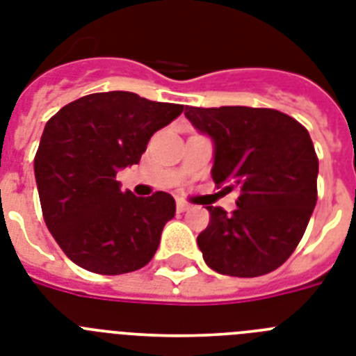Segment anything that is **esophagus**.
I'll return each mask as SVG.
<instances>
[{
	"mask_svg": "<svg viewBox=\"0 0 356 356\" xmlns=\"http://www.w3.org/2000/svg\"><path fill=\"white\" fill-rule=\"evenodd\" d=\"M190 208H192V206L188 204V202L177 201V211H181V213H183V211H188V210H190Z\"/></svg>",
	"mask_w": 356,
	"mask_h": 356,
	"instance_id": "34e87169",
	"label": "esophagus"
}]
</instances>
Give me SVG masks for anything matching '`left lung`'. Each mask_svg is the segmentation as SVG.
<instances>
[{
    "mask_svg": "<svg viewBox=\"0 0 356 356\" xmlns=\"http://www.w3.org/2000/svg\"><path fill=\"white\" fill-rule=\"evenodd\" d=\"M184 115L213 141V177L237 190V210L208 206L210 224L197 244L211 270L261 277L288 261L316 204L318 159L312 137L279 110L250 106L197 108Z\"/></svg>",
    "mask_w": 356,
    "mask_h": 356,
    "instance_id": "obj_1",
    "label": "left lung"
}]
</instances>
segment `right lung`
<instances>
[{"label": "right lung", "instance_id": "right-lung-1", "mask_svg": "<svg viewBox=\"0 0 356 356\" xmlns=\"http://www.w3.org/2000/svg\"><path fill=\"white\" fill-rule=\"evenodd\" d=\"M181 112L183 104L134 92H99L72 101L44 124L35 183L47 228L72 262L121 275L152 261L175 201L166 192H122L115 175L139 163L150 137Z\"/></svg>", "mask_w": 356, "mask_h": 356}]
</instances>
